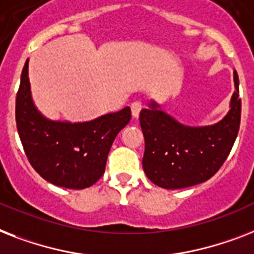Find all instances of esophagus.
I'll return each instance as SVG.
<instances>
[{
	"mask_svg": "<svg viewBox=\"0 0 254 254\" xmlns=\"http://www.w3.org/2000/svg\"><path fill=\"white\" fill-rule=\"evenodd\" d=\"M142 102H139V100H135V102L131 103V115H133L134 119H138V116H139V112H141L142 109Z\"/></svg>",
	"mask_w": 254,
	"mask_h": 254,
	"instance_id": "obj_1",
	"label": "esophagus"
}]
</instances>
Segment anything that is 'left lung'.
I'll use <instances>...</instances> for the list:
<instances>
[{
	"label": "left lung",
	"mask_w": 254,
	"mask_h": 254,
	"mask_svg": "<svg viewBox=\"0 0 254 254\" xmlns=\"http://www.w3.org/2000/svg\"><path fill=\"white\" fill-rule=\"evenodd\" d=\"M227 116L211 127H190L177 123L152 103L142 109L139 124L145 137L142 166L146 176L164 189L201 184L219 171L238 137L241 117L239 77Z\"/></svg>",
	"instance_id": "8db88e82"
}]
</instances>
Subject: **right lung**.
Wrapping results in <instances>:
<instances>
[{
    "instance_id": "obj_1",
    "label": "right lung",
    "mask_w": 254,
    "mask_h": 254,
    "mask_svg": "<svg viewBox=\"0 0 254 254\" xmlns=\"http://www.w3.org/2000/svg\"><path fill=\"white\" fill-rule=\"evenodd\" d=\"M130 119L129 107L88 123L45 119L32 103L28 60L24 64L16 92V129L30 164L49 183L67 189L95 184L104 174L115 138Z\"/></svg>"
}]
</instances>
